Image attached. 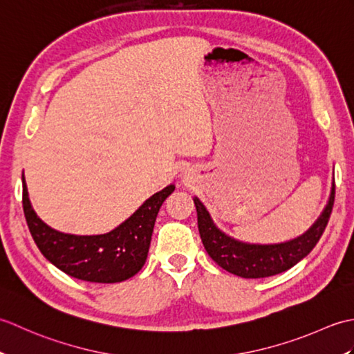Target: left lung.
<instances>
[{"label": "left lung", "mask_w": 354, "mask_h": 354, "mask_svg": "<svg viewBox=\"0 0 354 354\" xmlns=\"http://www.w3.org/2000/svg\"><path fill=\"white\" fill-rule=\"evenodd\" d=\"M194 205L198 212V228L208 252L217 265L228 272L242 278H265L281 274L295 266L309 254L318 243L327 222L332 214L335 202V178L327 205L312 227L304 234L281 243H246L237 240L216 227L208 209L199 198L194 196Z\"/></svg>", "instance_id": "1"}]
</instances>
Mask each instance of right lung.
Wrapping results in <instances>:
<instances>
[{
    "label": "right lung",
    "mask_w": 354,
    "mask_h": 354,
    "mask_svg": "<svg viewBox=\"0 0 354 354\" xmlns=\"http://www.w3.org/2000/svg\"><path fill=\"white\" fill-rule=\"evenodd\" d=\"M175 190L170 184L146 199L129 219L97 236L66 234L48 227L35 213L22 175V207L36 246L66 275L91 283H120L145 266L153 225L165 198Z\"/></svg>",
    "instance_id": "right-lung-1"
}]
</instances>
